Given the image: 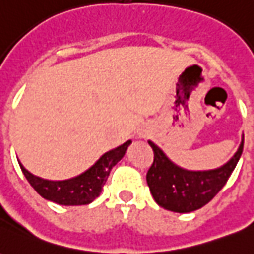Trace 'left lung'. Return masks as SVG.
Listing matches in <instances>:
<instances>
[{
  "label": "left lung",
  "mask_w": 254,
  "mask_h": 254,
  "mask_svg": "<svg viewBox=\"0 0 254 254\" xmlns=\"http://www.w3.org/2000/svg\"><path fill=\"white\" fill-rule=\"evenodd\" d=\"M148 144L154 149V163L147 173V184L154 200L165 209L188 213L204 207L226 185L242 155L244 137L227 163L204 171L182 169L171 162L156 144L151 140Z\"/></svg>",
  "instance_id": "1"
}]
</instances>
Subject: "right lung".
<instances>
[{"label":"right lung","mask_w":254,"mask_h":254,"mask_svg":"<svg viewBox=\"0 0 254 254\" xmlns=\"http://www.w3.org/2000/svg\"><path fill=\"white\" fill-rule=\"evenodd\" d=\"M130 144L132 140H127L120 147L102 155L88 170L81 173L80 176L63 181H50L36 177L27 170L20 162L19 165L31 187L43 198L57 202L60 205H85L99 196L111 169L124 158Z\"/></svg>","instance_id":"add662e5"}]
</instances>
